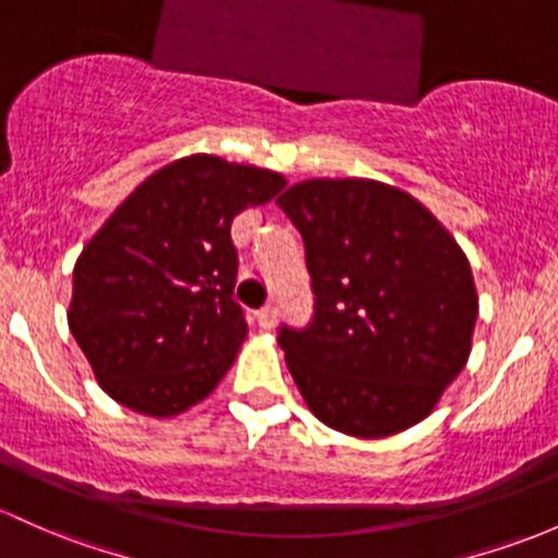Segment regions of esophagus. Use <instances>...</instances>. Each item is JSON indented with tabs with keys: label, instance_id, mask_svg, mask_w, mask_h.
Returning <instances> with one entry per match:
<instances>
[{
	"label": "esophagus",
	"instance_id": "34e87169",
	"mask_svg": "<svg viewBox=\"0 0 558 558\" xmlns=\"http://www.w3.org/2000/svg\"><path fill=\"white\" fill-rule=\"evenodd\" d=\"M257 325H260V329H271L277 325V308H274V305H263V308L257 311Z\"/></svg>",
	"mask_w": 558,
	"mask_h": 558
}]
</instances>
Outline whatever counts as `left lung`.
Here are the masks:
<instances>
[{"label": "left lung", "mask_w": 558, "mask_h": 558, "mask_svg": "<svg viewBox=\"0 0 558 558\" xmlns=\"http://www.w3.org/2000/svg\"><path fill=\"white\" fill-rule=\"evenodd\" d=\"M277 205L301 231L314 322L279 329L308 410L356 439L425 421L471 356V263L407 191L367 178H311Z\"/></svg>", "instance_id": "left-lung-1"}]
</instances>
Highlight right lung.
I'll return each instance as SVG.
<instances>
[{
    "instance_id": "add662e5",
    "label": "right lung",
    "mask_w": 558,
    "mask_h": 558,
    "mask_svg": "<svg viewBox=\"0 0 558 558\" xmlns=\"http://www.w3.org/2000/svg\"><path fill=\"white\" fill-rule=\"evenodd\" d=\"M284 185L279 172L191 154L148 175L85 244L69 329L113 401L175 417L223 380L247 338L231 220Z\"/></svg>"
}]
</instances>
